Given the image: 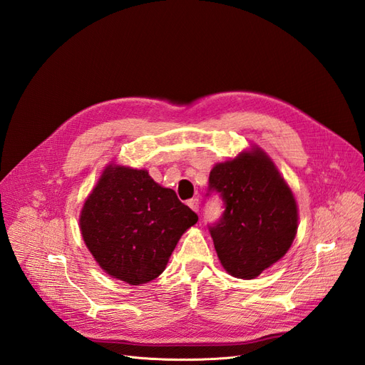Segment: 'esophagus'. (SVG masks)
<instances>
[{
	"label": "esophagus",
	"mask_w": 365,
	"mask_h": 365,
	"mask_svg": "<svg viewBox=\"0 0 365 365\" xmlns=\"http://www.w3.org/2000/svg\"><path fill=\"white\" fill-rule=\"evenodd\" d=\"M187 205H189L193 212H200V200H197V197H192V200L187 201Z\"/></svg>",
	"instance_id": "1"
}]
</instances>
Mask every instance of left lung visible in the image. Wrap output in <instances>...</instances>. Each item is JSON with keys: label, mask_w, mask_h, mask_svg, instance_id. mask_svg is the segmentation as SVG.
I'll list each match as a JSON object with an SVG mask.
<instances>
[{"label": "left lung", "mask_w": 365, "mask_h": 365, "mask_svg": "<svg viewBox=\"0 0 365 365\" xmlns=\"http://www.w3.org/2000/svg\"><path fill=\"white\" fill-rule=\"evenodd\" d=\"M208 187L225 205L208 227L220 263L233 277L256 279L292 245L298 227L292 190L260 148L217 163Z\"/></svg>", "instance_id": "1"}]
</instances>
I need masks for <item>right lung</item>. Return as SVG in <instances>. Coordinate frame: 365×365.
Here are the masks:
<instances>
[{
  "label": "right lung",
  "mask_w": 365,
  "mask_h": 365,
  "mask_svg": "<svg viewBox=\"0 0 365 365\" xmlns=\"http://www.w3.org/2000/svg\"><path fill=\"white\" fill-rule=\"evenodd\" d=\"M197 215L148 170L109 164L81 212L85 245L106 274L129 284L165 269L172 251Z\"/></svg>",
  "instance_id": "obj_1"
}]
</instances>
